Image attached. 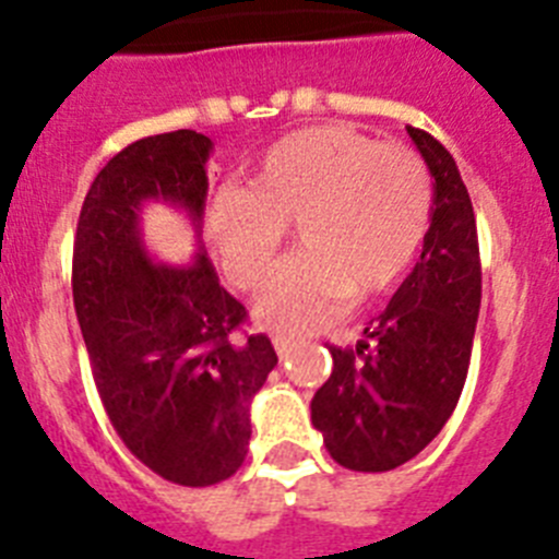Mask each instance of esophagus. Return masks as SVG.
I'll use <instances>...</instances> for the list:
<instances>
[{
	"mask_svg": "<svg viewBox=\"0 0 559 559\" xmlns=\"http://www.w3.org/2000/svg\"><path fill=\"white\" fill-rule=\"evenodd\" d=\"M274 349H276V355H280V360H288L290 353H294V344H290L288 338H283V335H276Z\"/></svg>",
	"mask_w": 559,
	"mask_h": 559,
	"instance_id": "obj_1",
	"label": "esophagus"
}]
</instances>
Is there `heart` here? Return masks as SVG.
<instances>
[{
	"mask_svg": "<svg viewBox=\"0 0 559 559\" xmlns=\"http://www.w3.org/2000/svg\"><path fill=\"white\" fill-rule=\"evenodd\" d=\"M431 221V179L417 153L347 126L294 131L265 151L249 190L221 192L210 240L237 288L265 285L296 224L299 254L254 299L274 333H310L349 296L386 294L406 274Z\"/></svg>",
	"mask_w": 559,
	"mask_h": 559,
	"instance_id": "b5f03b06",
	"label": "heart"
}]
</instances>
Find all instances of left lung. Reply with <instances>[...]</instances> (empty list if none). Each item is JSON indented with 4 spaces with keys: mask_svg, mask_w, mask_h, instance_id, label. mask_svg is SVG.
Listing matches in <instances>:
<instances>
[{
    "mask_svg": "<svg viewBox=\"0 0 559 559\" xmlns=\"http://www.w3.org/2000/svg\"><path fill=\"white\" fill-rule=\"evenodd\" d=\"M433 179L423 254L355 349L330 347L333 374L310 400L330 456L349 471H394L442 431L471 367L481 308L476 215L451 153L406 128Z\"/></svg>",
    "mask_w": 559,
    "mask_h": 559,
    "instance_id": "1",
    "label": "left lung"
}]
</instances>
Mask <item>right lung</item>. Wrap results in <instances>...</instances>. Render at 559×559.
<instances>
[{
    "label": "right lung",
    "mask_w": 559,
    "mask_h": 559,
    "mask_svg": "<svg viewBox=\"0 0 559 559\" xmlns=\"http://www.w3.org/2000/svg\"><path fill=\"white\" fill-rule=\"evenodd\" d=\"M212 147L181 128L117 153L88 187L72 260L78 324L114 431L185 487L218 484L243 464L251 400L276 367L263 333H235L246 308L201 246ZM151 203L186 215L197 235L190 264H165L144 243Z\"/></svg>",
    "instance_id": "right-lung-1"
}]
</instances>
